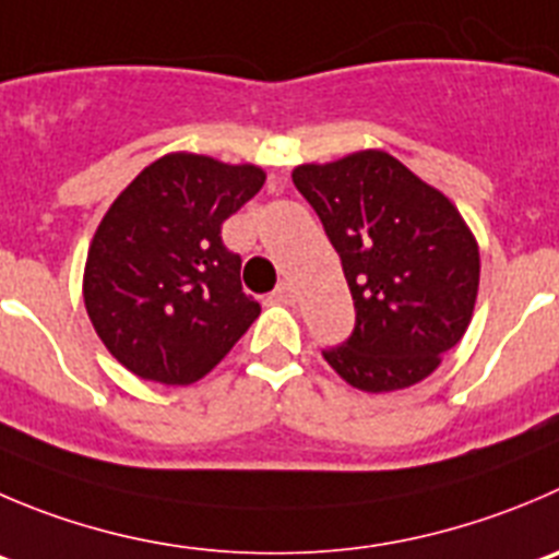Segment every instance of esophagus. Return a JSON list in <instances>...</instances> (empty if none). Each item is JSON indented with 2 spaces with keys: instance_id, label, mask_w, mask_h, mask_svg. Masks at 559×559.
<instances>
[{
  "instance_id": "esophagus-1",
  "label": "esophagus",
  "mask_w": 559,
  "mask_h": 559,
  "mask_svg": "<svg viewBox=\"0 0 559 559\" xmlns=\"http://www.w3.org/2000/svg\"><path fill=\"white\" fill-rule=\"evenodd\" d=\"M271 299H274L276 305H294V301H296L294 285H290V283H280L274 288V294H271Z\"/></svg>"
}]
</instances>
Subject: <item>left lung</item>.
<instances>
[{"instance_id":"1","label":"left lung","mask_w":559,"mask_h":559,"mask_svg":"<svg viewBox=\"0 0 559 559\" xmlns=\"http://www.w3.org/2000/svg\"><path fill=\"white\" fill-rule=\"evenodd\" d=\"M294 183L337 249L356 310L350 337L323 359L362 392L428 379L464 337L480 283L459 209L384 151L301 164Z\"/></svg>"}]
</instances>
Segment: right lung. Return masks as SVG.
Listing matches in <instances>:
<instances>
[{"instance_id":"1","label":"right lung","mask_w":559,"mask_h":559,"mask_svg":"<svg viewBox=\"0 0 559 559\" xmlns=\"http://www.w3.org/2000/svg\"><path fill=\"white\" fill-rule=\"evenodd\" d=\"M263 180L252 164L169 153L106 211L84 265V307L100 343L131 373L194 384L260 316L241 288V258L222 241V222Z\"/></svg>"}]
</instances>
